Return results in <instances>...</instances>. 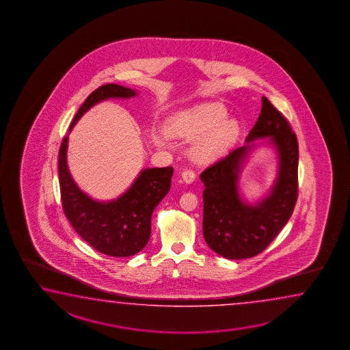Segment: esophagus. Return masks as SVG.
Here are the masks:
<instances>
[{
    "label": "esophagus",
    "instance_id": "34e87169",
    "mask_svg": "<svg viewBox=\"0 0 350 350\" xmlns=\"http://www.w3.org/2000/svg\"><path fill=\"white\" fill-rule=\"evenodd\" d=\"M181 178L185 181L186 184H191L192 181L196 178V174L191 169H185L181 172Z\"/></svg>",
    "mask_w": 350,
    "mask_h": 350
}]
</instances>
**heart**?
Instances as JSON below:
<instances>
[{
    "label": "heart",
    "mask_w": 350,
    "mask_h": 350,
    "mask_svg": "<svg viewBox=\"0 0 350 350\" xmlns=\"http://www.w3.org/2000/svg\"><path fill=\"white\" fill-rule=\"evenodd\" d=\"M226 111L217 104H201L191 109L176 114L170 120L172 134L187 139L200 138L193 148L192 154L198 161H211L226 150L237 131V125L233 120L225 119Z\"/></svg>",
    "instance_id": "heart-1"
}]
</instances>
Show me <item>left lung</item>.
I'll return each mask as SVG.
<instances>
[{"label": "left lung", "mask_w": 350, "mask_h": 350, "mask_svg": "<svg viewBox=\"0 0 350 350\" xmlns=\"http://www.w3.org/2000/svg\"><path fill=\"white\" fill-rule=\"evenodd\" d=\"M269 137L280 158V172L268 198L248 206L239 198L240 164L252 143ZM298 142L287 119L262 96L260 114L246 145L206 167L200 178L204 190L202 231L206 243L230 260L251 258L267 248L295 210L298 196Z\"/></svg>", "instance_id": "obj_1"}]
</instances>
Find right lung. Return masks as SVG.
I'll return each mask as SVG.
<instances>
[{
	"label": "right lung",
	"instance_id": "1",
	"mask_svg": "<svg viewBox=\"0 0 350 350\" xmlns=\"http://www.w3.org/2000/svg\"><path fill=\"white\" fill-rule=\"evenodd\" d=\"M135 90L118 84H104L85 99L72 120L69 131L94 104L108 98H131ZM68 137H63L58 155V176L63 211L76 232L98 252L129 257L140 252L150 239L151 213L170 190L174 169L152 167L140 172L120 198L98 202L79 190L67 166Z\"/></svg>",
	"mask_w": 350,
	"mask_h": 350
}]
</instances>
